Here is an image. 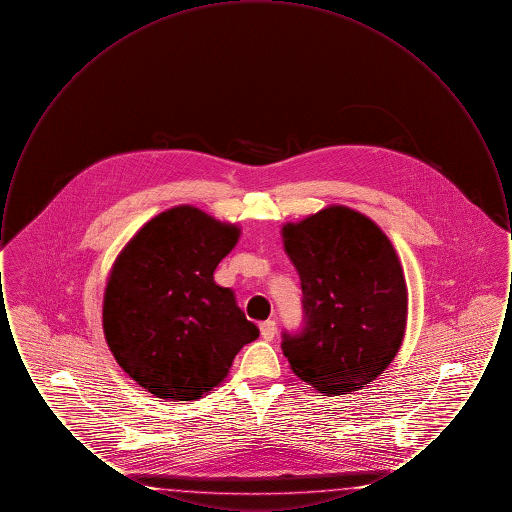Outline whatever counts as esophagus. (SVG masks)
Here are the masks:
<instances>
[{"label":"esophagus","mask_w":512,"mask_h":512,"mask_svg":"<svg viewBox=\"0 0 512 512\" xmlns=\"http://www.w3.org/2000/svg\"><path fill=\"white\" fill-rule=\"evenodd\" d=\"M261 336L263 340L270 341L276 336V322L274 320H265L261 322Z\"/></svg>","instance_id":"1"}]
</instances>
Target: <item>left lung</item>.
<instances>
[{"mask_svg":"<svg viewBox=\"0 0 512 512\" xmlns=\"http://www.w3.org/2000/svg\"><path fill=\"white\" fill-rule=\"evenodd\" d=\"M301 280L303 322L282 334L293 372L320 393L365 388L397 355L407 324V284L388 236L334 205L282 228Z\"/></svg>","mask_w":512,"mask_h":512,"instance_id":"8db88e82","label":"left lung"}]
</instances>
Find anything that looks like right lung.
<instances>
[{
    "label": "right lung",
    "instance_id": "right-lung-1",
    "mask_svg": "<svg viewBox=\"0 0 512 512\" xmlns=\"http://www.w3.org/2000/svg\"><path fill=\"white\" fill-rule=\"evenodd\" d=\"M240 230L180 205L122 249L103 299V330L122 370L144 390L192 401L219 386L238 351L259 338L213 272Z\"/></svg>",
    "mask_w": 512,
    "mask_h": 512
}]
</instances>
